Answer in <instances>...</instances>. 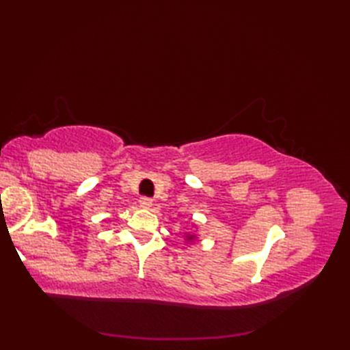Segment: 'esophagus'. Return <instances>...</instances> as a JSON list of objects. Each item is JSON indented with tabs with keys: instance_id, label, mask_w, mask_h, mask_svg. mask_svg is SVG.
<instances>
[{
	"instance_id": "esophagus-1",
	"label": "esophagus",
	"mask_w": 350,
	"mask_h": 350,
	"mask_svg": "<svg viewBox=\"0 0 350 350\" xmlns=\"http://www.w3.org/2000/svg\"><path fill=\"white\" fill-rule=\"evenodd\" d=\"M139 206L143 207V209H150V207L153 206V200L147 198V197H141L139 198Z\"/></svg>"
}]
</instances>
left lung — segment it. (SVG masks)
Listing matches in <instances>:
<instances>
[{
	"label": "left lung",
	"instance_id": "obj_1",
	"mask_svg": "<svg viewBox=\"0 0 350 350\" xmlns=\"http://www.w3.org/2000/svg\"><path fill=\"white\" fill-rule=\"evenodd\" d=\"M192 226H196V224H192ZM185 241H187L188 243L194 242V241H197V234L196 233H187V234H185Z\"/></svg>",
	"mask_w": 350,
	"mask_h": 350
}]
</instances>
